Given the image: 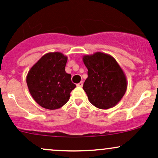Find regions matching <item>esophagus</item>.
<instances>
[{
  "label": "esophagus",
  "instance_id": "1",
  "mask_svg": "<svg viewBox=\"0 0 158 158\" xmlns=\"http://www.w3.org/2000/svg\"><path fill=\"white\" fill-rule=\"evenodd\" d=\"M82 85H83L82 82H80L79 83H78V84H76V86H78V87H82Z\"/></svg>",
  "mask_w": 158,
  "mask_h": 158
}]
</instances>
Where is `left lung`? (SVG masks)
I'll return each mask as SVG.
<instances>
[{
  "mask_svg": "<svg viewBox=\"0 0 158 158\" xmlns=\"http://www.w3.org/2000/svg\"><path fill=\"white\" fill-rule=\"evenodd\" d=\"M88 78L83 85L88 100L101 110L118 104L126 92L127 82L124 71L111 55L103 52L84 55Z\"/></svg>",
  "mask_w": 158,
  "mask_h": 158,
  "instance_id": "obj_1",
  "label": "left lung"
}]
</instances>
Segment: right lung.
Segmentation results:
<instances>
[{
    "label": "right lung",
    "instance_id": "add662e5",
    "mask_svg": "<svg viewBox=\"0 0 158 158\" xmlns=\"http://www.w3.org/2000/svg\"><path fill=\"white\" fill-rule=\"evenodd\" d=\"M67 57L60 52H48L28 71L26 82L30 94L40 106L57 110L68 101L76 88L71 75L66 73Z\"/></svg>",
    "mask_w": 158,
    "mask_h": 158
}]
</instances>
